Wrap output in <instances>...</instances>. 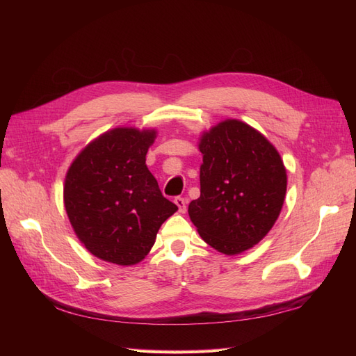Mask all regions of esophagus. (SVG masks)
<instances>
[{
    "label": "esophagus",
    "instance_id": "1",
    "mask_svg": "<svg viewBox=\"0 0 356 356\" xmlns=\"http://www.w3.org/2000/svg\"><path fill=\"white\" fill-rule=\"evenodd\" d=\"M175 203H177L178 211L181 213H184L187 211V200L184 197H175Z\"/></svg>",
    "mask_w": 356,
    "mask_h": 356
}]
</instances>
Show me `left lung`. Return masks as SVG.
Instances as JSON below:
<instances>
[{
  "label": "left lung",
  "instance_id": "obj_1",
  "mask_svg": "<svg viewBox=\"0 0 356 356\" xmlns=\"http://www.w3.org/2000/svg\"><path fill=\"white\" fill-rule=\"evenodd\" d=\"M200 197L188 215L200 238L225 255L260 242L281 213L286 170L277 149L254 127L224 120L200 136Z\"/></svg>",
  "mask_w": 356,
  "mask_h": 356
}]
</instances>
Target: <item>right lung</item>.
Listing matches in <instances>:
<instances>
[{
	"mask_svg": "<svg viewBox=\"0 0 356 356\" xmlns=\"http://www.w3.org/2000/svg\"><path fill=\"white\" fill-rule=\"evenodd\" d=\"M154 139V129L115 127L86 145L67 172L70 222L86 250L104 261L144 260L160 225L178 211L145 165Z\"/></svg>",
	"mask_w": 356,
	"mask_h": 356,
	"instance_id": "right-lung-1",
	"label": "right lung"
}]
</instances>
